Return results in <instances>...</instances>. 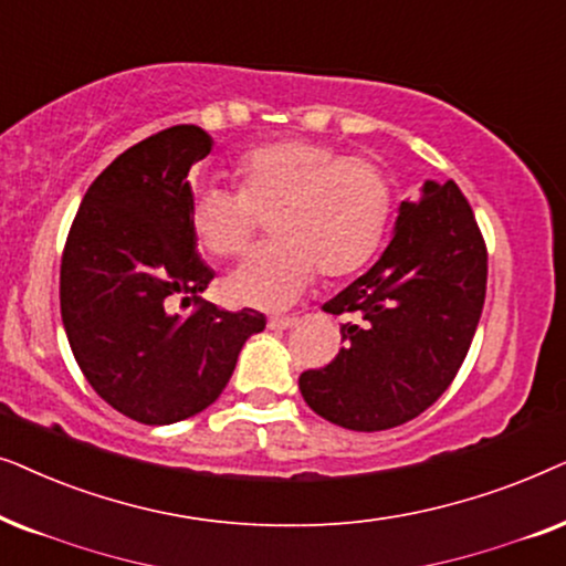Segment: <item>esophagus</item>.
Returning <instances> with one entry per match:
<instances>
[{"mask_svg": "<svg viewBox=\"0 0 566 566\" xmlns=\"http://www.w3.org/2000/svg\"><path fill=\"white\" fill-rule=\"evenodd\" d=\"M295 321H297V318H292V315H271V318H269V328L284 331V328L295 326Z\"/></svg>", "mask_w": 566, "mask_h": 566, "instance_id": "1", "label": "esophagus"}]
</instances>
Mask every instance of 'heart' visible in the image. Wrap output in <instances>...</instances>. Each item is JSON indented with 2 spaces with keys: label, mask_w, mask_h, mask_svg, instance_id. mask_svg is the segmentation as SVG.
Returning <instances> with one entry per match:
<instances>
[{
  "label": "heart",
  "mask_w": 566,
  "mask_h": 566,
  "mask_svg": "<svg viewBox=\"0 0 566 566\" xmlns=\"http://www.w3.org/2000/svg\"><path fill=\"white\" fill-rule=\"evenodd\" d=\"M238 191L199 186L188 207L196 240L220 259L251 248L259 217L271 243L222 282L230 303L284 307L318 269L344 279L378 253L394 214V186L380 165L344 157L326 142L287 137L245 149L232 165Z\"/></svg>",
  "instance_id": "1"
}]
</instances>
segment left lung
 Segmentation results:
<instances>
[{"label": "left lung", "instance_id": "1", "mask_svg": "<svg viewBox=\"0 0 566 566\" xmlns=\"http://www.w3.org/2000/svg\"><path fill=\"white\" fill-rule=\"evenodd\" d=\"M486 297V245L453 180L401 201L378 263L323 311L354 315L334 361L300 375L318 417L354 432L403 424L446 394L461 370Z\"/></svg>", "mask_w": 566, "mask_h": 566}]
</instances>
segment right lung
Segmentation results:
<instances>
[{"label":"right lung","instance_id":"1","mask_svg":"<svg viewBox=\"0 0 566 566\" xmlns=\"http://www.w3.org/2000/svg\"><path fill=\"white\" fill-rule=\"evenodd\" d=\"M212 153L193 124L118 155L87 188L62 255V321L95 394L142 424H172L214 403L263 313L201 300L214 271L188 224V170ZM178 296L197 311H171Z\"/></svg>","mask_w":566,"mask_h":566}]
</instances>
